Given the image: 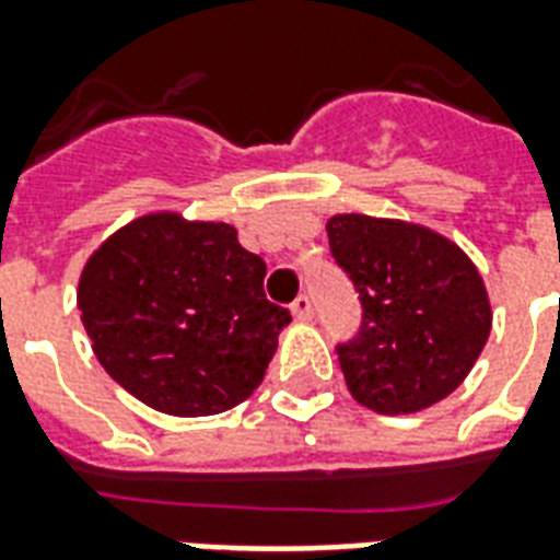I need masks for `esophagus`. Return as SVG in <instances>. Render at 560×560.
Listing matches in <instances>:
<instances>
[{"mask_svg":"<svg viewBox=\"0 0 560 560\" xmlns=\"http://www.w3.org/2000/svg\"><path fill=\"white\" fill-rule=\"evenodd\" d=\"M290 314H293V319L296 323H308L311 317H314V305H311L308 296H299L293 305H290Z\"/></svg>","mask_w":560,"mask_h":560,"instance_id":"34e87169","label":"esophagus"}]
</instances>
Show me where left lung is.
Returning a JSON list of instances; mask_svg holds the SVG:
<instances>
[{"label": "left lung", "instance_id": "8db88e82", "mask_svg": "<svg viewBox=\"0 0 560 560\" xmlns=\"http://www.w3.org/2000/svg\"><path fill=\"white\" fill-rule=\"evenodd\" d=\"M326 232L364 305L358 337L337 347L352 399L387 417L446 399L493 326L476 264L458 243L408 220L335 213Z\"/></svg>", "mask_w": 560, "mask_h": 560}]
</instances>
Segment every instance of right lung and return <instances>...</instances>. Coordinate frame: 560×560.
Returning a JSON list of instances; mask_svg holds the SVG:
<instances>
[{
	"label": "right lung",
	"mask_w": 560,
	"mask_h": 560,
	"mask_svg": "<svg viewBox=\"0 0 560 560\" xmlns=\"http://www.w3.org/2000/svg\"><path fill=\"white\" fill-rule=\"evenodd\" d=\"M264 276L234 225L149 211L93 249L75 299L119 387L170 417H211L249 399L290 323Z\"/></svg>",
	"instance_id": "1"
}]
</instances>
